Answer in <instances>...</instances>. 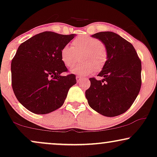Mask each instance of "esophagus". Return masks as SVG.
I'll return each instance as SVG.
<instances>
[{
	"label": "esophagus",
	"instance_id": "1",
	"mask_svg": "<svg viewBox=\"0 0 157 157\" xmlns=\"http://www.w3.org/2000/svg\"><path fill=\"white\" fill-rule=\"evenodd\" d=\"M76 81L78 82V81H80L81 80V78H82V77H81V76H76Z\"/></svg>",
	"mask_w": 157,
	"mask_h": 157
}]
</instances>
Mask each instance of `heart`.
<instances>
[{
    "label": "heart",
    "mask_w": 157,
    "mask_h": 157,
    "mask_svg": "<svg viewBox=\"0 0 157 157\" xmlns=\"http://www.w3.org/2000/svg\"><path fill=\"white\" fill-rule=\"evenodd\" d=\"M72 46H65L61 49V58L67 67H72L78 60L82 61L71 70L74 74L87 75L94 71H99L106 66L108 51L104 43L89 36H78L72 41Z\"/></svg>",
    "instance_id": "heart-1"
}]
</instances>
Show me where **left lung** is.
I'll use <instances>...</instances> for the list:
<instances>
[{"mask_svg": "<svg viewBox=\"0 0 157 157\" xmlns=\"http://www.w3.org/2000/svg\"><path fill=\"white\" fill-rule=\"evenodd\" d=\"M106 45L108 60L98 74L101 81L90 78L85 92L89 105L105 117L126 112L136 99L141 85V63L132 44L111 31L92 35Z\"/></svg>", "mask_w": 157, "mask_h": 157, "instance_id": "left-lung-1", "label": "left lung"}]
</instances>
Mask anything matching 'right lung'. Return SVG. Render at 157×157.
<instances>
[{
	"label": "right lung",
	"mask_w": 157,
	"mask_h": 157,
	"mask_svg": "<svg viewBox=\"0 0 157 157\" xmlns=\"http://www.w3.org/2000/svg\"><path fill=\"white\" fill-rule=\"evenodd\" d=\"M76 35L45 31L19 46L11 62L12 88L17 99L36 114H46L63 104L76 76H61L68 69L61 51Z\"/></svg>",
	"instance_id": "obj_1"
}]
</instances>
